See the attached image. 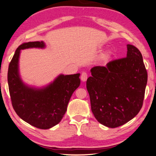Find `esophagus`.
Wrapping results in <instances>:
<instances>
[{"mask_svg":"<svg viewBox=\"0 0 156 156\" xmlns=\"http://www.w3.org/2000/svg\"><path fill=\"white\" fill-rule=\"evenodd\" d=\"M88 78V75L87 73L85 72H83L81 75V80L82 81H86Z\"/></svg>","mask_w":156,"mask_h":156,"instance_id":"34e87169","label":"esophagus"}]
</instances>
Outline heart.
<instances>
[{
	"mask_svg": "<svg viewBox=\"0 0 156 156\" xmlns=\"http://www.w3.org/2000/svg\"><path fill=\"white\" fill-rule=\"evenodd\" d=\"M111 52H109V51H108V52H106L105 54L103 55V57H102V58H103V59H104V60L108 59V58H110V57H111Z\"/></svg>",
	"mask_w": 156,
	"mask_h": 156,
	"instance_id": "obj_1",
	"label": "heart"
}]
</instances>
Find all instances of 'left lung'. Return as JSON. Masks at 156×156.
<instances>
[{
	"label": "left lung",
	"mask_w": 156,
	"mask_h": 156,
	"mask_svg": "<svg viewBox=\"0 0 156 156\" xmlns=\"http://www.w3.org/2000/svg\"><path fill=\"white\" fill-rule=\"evenodd\" d=\"M126 57L95 66L86 81L92 112L99 123L116 128L136 117L142 108L147 83L142 55L128 44Z\"/></svg>",
	"instance_id": "left-lung-1"
}]
</instances>
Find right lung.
<instances>
[{
    "instance_id": "right-lung-1",
    "label": "right lung",
    "mask_w": 156,
    "mask_h": 156,
    "mask_svg": "<svg viewBox=\"0 0 156 156\" xmlns=\"http://www.w3.org/2000/svg\"><path fill=\"white\" fill-rule=\"evenodd\" d=\"M43 41L24 43L19 45L9 63L7 81L12 106L23 120L41 129H48L59 123L67 111L70 99L80 85V73L60 75L45 87L36 88L25 84L19 75L20 50L44 48Z\"/></svg>"
}]
</instances>
